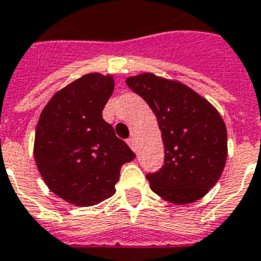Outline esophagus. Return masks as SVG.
<instances>
[{"mask_svg": "<svg viewBox=\"0 0 261 261\" xmlns=\"http://www.w3.org/2000/svg\"><path fill=\"white\" fill-rule=\"evenodd\" d=\"M126 143H128V145L129 147H130V148L133 149V151H136V140H135V139H133V137H130V139H128V141H126Z\"/></svg>", "mask_w": 261, "mask_h": 261, "instance_id": "esophagus-1", "label": "esophagus"}]
</instances>
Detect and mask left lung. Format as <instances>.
<instances>
[{
    "label": "left lung",
    "instance_id": "8db88e82",
    "mask_svg": "<svg viewBox=\"0 0 261 261\" xmlns=\"http://www.w3.org/2000/svg\"><path fill=\"white\" fill-rule=\"evenodd\" d=\"M156 116L165 165L147 174L152 189L174 204L201 199L218 182L227 156V130L207 99L182 83L141 73L126 79Z\"/></svg>",
    "mask_w": 261,
    "mask_h": 261
}]
</instances>
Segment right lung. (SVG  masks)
<instances>
[{"label":"right lung","mask_w":261,"mask_h":261,"mask_svg":"<svg viewBox=\"0 0 261 261\" xmlns=\"http://www.w3.org/2000/svg\"><path fill=\"white\" fill-rule=\"evenodd\" d=\"M113 91L110 74H84L56 92L40 113L36 166L48 189L74 205L90 207L114 195L121 166L136 156L103 120Z\"/></svg>","instance_id":"1"}]
</instances>
